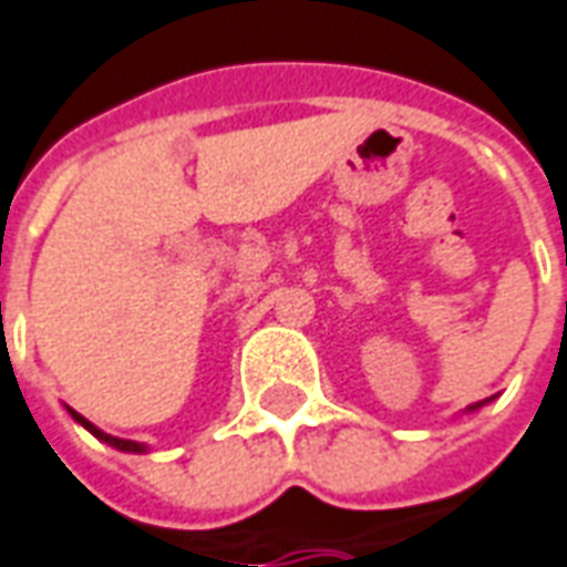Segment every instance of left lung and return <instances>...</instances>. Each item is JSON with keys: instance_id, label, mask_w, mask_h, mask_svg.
<instances>
[{"instance_id": "obj_1", "label": "left lung", "mask_w": 567, "mask_h": 567, "mask_svg": "<svg viewBox=\"0 0 567 567\" xmlns=\"http://www.w3.org/2000/svg\"><path fill=\"white\" fill-rule=\"evenodd\" d=\"M478 405H482V402H476V405H470V408H478Z\"/></svg>"}]
</instances>
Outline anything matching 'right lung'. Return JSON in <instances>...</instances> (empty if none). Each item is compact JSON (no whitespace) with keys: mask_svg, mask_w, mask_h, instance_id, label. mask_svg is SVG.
<instances>
[{"mask_svg":"<svg viewBox=\"0 0 567 567\" xmlns=\"http://www.w3.org/2000/svg\"><path fill=\"white\" fill-rule=\"evenodd\" d=\"M66 411H70V414H73V421L82 423V426H85V430H89V433L94 435V439H101V442H106V445H113V449L132 451V454H144V451H146V445H141V442H132V439H116V435H106L104 430H97L94 423L85 421V417H82L79 411H73V408H66Z\"/></svg>","mask_w":567,"mask_h":567,"instance_id":"add662e5","label":"right lung"}]
</instances>
